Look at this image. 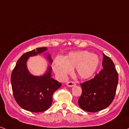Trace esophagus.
<instances>
[{
	"label": "esophagus",
	"instance_id": "34e87169",
	"mask_svg": "<svg viewBox=\"0 0 129 129\" xmlns=\"http://www.w3.org/2000/svg\"><path fill=\"white\" fill-rule=\"evenodd\" d=\"M66 84H67V86H70V87H71V86H73L74 85H75L76 83L73 81H69V82H67Z\"/></svg>",
	"mask_w": 129,
	"mask_h": 129
}]
</instances>
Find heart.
<instances>
[{
    "instance_id": "obj_1",
    "label": "heart",
    "mask_w": 129,
    "mask_h": 129,
    "mask_svg": "<svg viewBox=\"0 0 129 129\" xmlns=\"http://www.w3.org/2000/svg\"><path fill=\"white\" fill-rule=\"evenodd\" d=\"M99 63V59L96 55L87 51H79L71 52L63 58L56 57L54 60L53 68L60 79H65L74 68L79 77L87 79L95 72Z\"/></svg>"
}]
</instances>
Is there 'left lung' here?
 <instances>
[{"mask_svg": "<svg viewBox=\"0 0 129 129\" xmlns=\"http://www.w3.org/2000/svg\"><path fill=\"white\" fill-rule=\"evenodd\" d=\"M103 56V69L92 79L80 83L82 94L78 100L79 106L89 112L106 108L115 96L118 74L111 59L104 53Z\"/></svg>", "mask_w": 129, "mask_h": 129, "instance_id": "8db88e82", "label": "left lung"}]
</instances>
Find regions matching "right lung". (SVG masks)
I'll return each instance as SVG.
<instances>
[{
	"mask_svg": "<svg viewBox=\"0 0 129 129\" xmlns=\"http://www.w3.org/2000/svg\"><path fill=\"white\" fill-rule=\"evenodd\" d=\"M46 50V47L37 48L36 50L34 49L23 54L11 73V82L15 101L23 109L32 112H41L49 109L52 103L53 94L62 85L51 77V67L43 76H34L27 70L26 61L29 57ZM47 58L52 63L50 55Z\"/></svg>",
	"mask_w": 129,
	"mask_h": 129,
	"instance_id": "obj_1",
	"label": "right lung"
}]
</instances>
